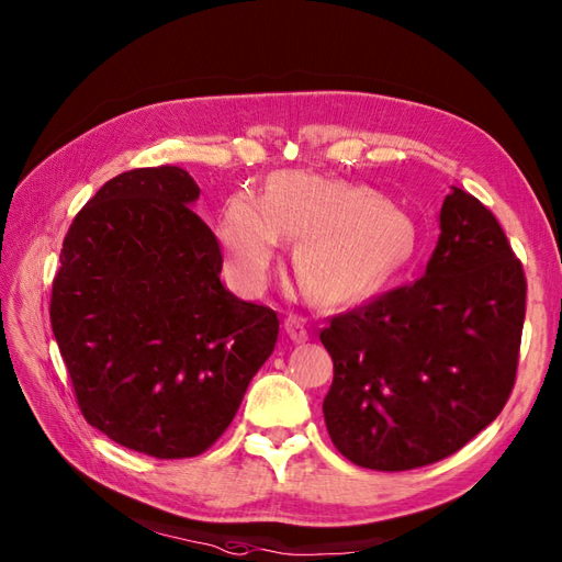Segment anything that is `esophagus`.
Wrapping results in <instances>:
<instances>
[{
	"instance_id": "34e87169",
	"label": "esophagus",
	"mask_w": 562,
	"mask_h": 562,
	"mask_svg": "<svg viewBox=\"0 0 562 562\" xmlns=\"http://www.w3.org/2000/svg\"><path fill=\"white\" fill-rule=\"evenodd\" d=\"M284 330H288V336L294 342H306L308 340V326L304 324L302 316H288L284 318Z\"/></svg>"
}]
</instances>
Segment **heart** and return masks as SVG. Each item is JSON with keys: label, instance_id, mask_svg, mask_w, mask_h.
<instances>
[{"label": "heart", "instance_id": "b5f03b06", "mask_svg": "<svg viewBox=\"0 0 562 562\" xmlns=\"http://www.w3.org/2000/svg\"><path fill=\"white\" fill-rule=\"evenodd\" d=\"M217 236L248 290L268 280L280 238H292L294 278L324 304L369 300L396 278L417 246L411 214L376 190L304 171L272 176L260 198L236 193L222 210Z\"/></svg>", "mask_w": 562, "mask_h": 562}]
</instances>
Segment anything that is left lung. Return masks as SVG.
<instances>
[{"label":"left lung","mask_w":562,"mask_h":562,"mask_svg":"<svg viewBox=\"0 0 562 562\" xmlns=\"http://www.w3.org/2000/svg\"><path fill=\"white\" fill-rule=\"evenodd\" d=\"M527 280L503 226L451 186L425 274L321 330L324 417L345 459L408 471L459 451L515 386Z\"/></svg>","instance_id":"left-lung-1"}]
</instances>
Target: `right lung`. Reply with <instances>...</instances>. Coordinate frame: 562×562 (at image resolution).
<instances>
[{
  "mask_svg": "<svg viewBox=\"0 0 562 562\" xmlns=\"http://www.w3.org/2000/svg\"><path fill=\"white\" fill-rule=\"evenodd\" d=\"M181 166L111 178L71 222L50 324L87 423L157 459L212 447L280 321L220 280L222 250Z\"/></svg>",
  "mask_w": 562,
  "mask_h": 562,
  "instance_id": "right-lung-1",
  "label": "right lung"
}]
</instances>
